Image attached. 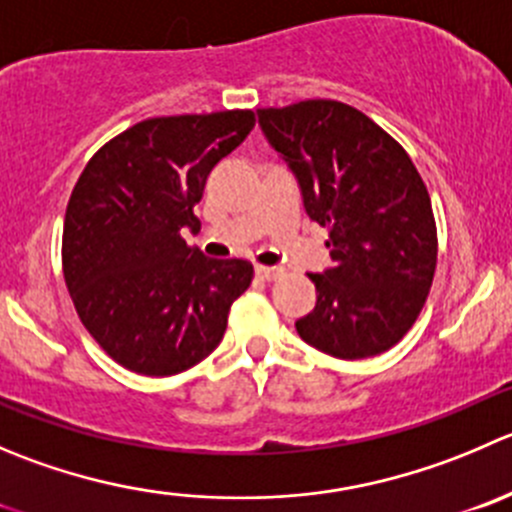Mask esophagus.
<instances>
[{
	"instance_id": "esophagus-1",
	"label": "esophagus",
	"mask_w": 512,
	"mask_h": 512,
	"mask_svg": "<svg viewBox=\"0 0 512 512\" xmlns=\"http://www.w3.org/2000/svg\"><path fill=\"white\" fill-rule=\"evenodd\" d=\"M255 272H257V277H260V280H267V282L282 275V270H277V267H265V265H257Z\"/></svg>"
}]
</instances>
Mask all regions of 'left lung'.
I'll return each instance as SVG.
<instances>
[{"mask_svg": "<svg viewBox=\"0 0 512 512\" xmlns=\"http://www.w3.org/2000/svg\"><path fill=\"white\" fill-rule=\"evenodd\" d=\"M267 140L290 162L310 220L327 227L335 265L295 322L307 345L362 360L398 345L418 320L438 265L428 187L395 137L337 99L260 109Z\"/></svg>", "mask_w": 512, "mask_h": 512, "instance_id": "obj_1", "label": "left lung"}]
</instances>
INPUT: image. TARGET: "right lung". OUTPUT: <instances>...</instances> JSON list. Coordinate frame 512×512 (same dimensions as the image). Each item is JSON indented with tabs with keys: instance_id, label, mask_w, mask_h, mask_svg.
<instances>
[{
	"instance_id": "right-lung-1",
	"label": "right lung",
	"mask_w": 512,
	"mask_h": 512,
	"mask_svg": "<svg viewBox=\"0 0 512 512\" xmlns=\"http://www.w3.org/2000/svg\"><path fill=\"white\" fill-rule=\"evenodd\" d=\"M252 127V109L152 117L99 147L79 175L64 215V282L89 335L127 370L195 367L250 287V262L210 260L182 230H200L192 210L207 175Z\"/></svg>"
}]
</instances>
